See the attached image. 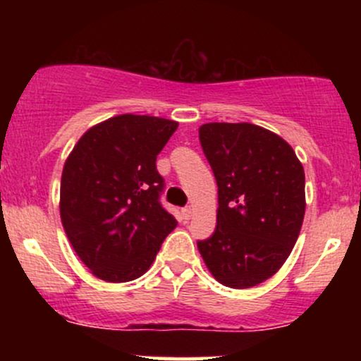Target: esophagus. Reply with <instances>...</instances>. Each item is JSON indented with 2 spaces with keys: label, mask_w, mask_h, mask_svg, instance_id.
Instances as JSON below:
<instances>
[{
  "label": "esophagus",
  "mask_w": 361,
  "mask_h": 361,
  "mask_svg": "<svg viewBox=\"0 0 361 361\" xmlns=\"http://www.w3.org/2000/svg\"><path fill=\"white\" fill-rule=\"evenodd\" d=\"M181 214H183L185 221H188V219L192 217V207H185V209L181 210Z\"/></svg>",
  "instance_id": "obj_1"
}]
</instances>
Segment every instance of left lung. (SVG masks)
I'll return each mask as SVG.
<instances>
[{
	"label": "left lung",
	"mask_w": 361,
	"mask_h": 361,
	"mask_svg": "<svg viewBox=\"0 0 361 361\" xmlns=\"http://www.w3.org/2000/svg\"><path fill=\"white\" fill-rule=\"evenodd\" d=\"M217 181V226L198 251L219 283L251 288L280 270L305 214L304 166L287 140L255 123L198 128Z\"/></svg>",
	"instance_id": "8db88e82"
}]
</instances>
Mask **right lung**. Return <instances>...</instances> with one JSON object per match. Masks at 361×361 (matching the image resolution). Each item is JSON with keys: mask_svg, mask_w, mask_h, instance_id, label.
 Wrapping results in <instances>:
<instances>
[{"mask_svg": "<svg viewBox=\"0 0 361 361\" xmlns=\"http://www.w3.org/2000/svg\"><path fill=\"white\" fill-rule=\"evenodd\" d=\"M178 122L123 114L78 140L61 178V221L69 243L97 279L142 276L176 219L159 204L164 180L156 157Z\"/></svg>", "mask_w": 361, "mask_h": 361, "instance_id": "1", "label": "right lung"}]
</instances>
